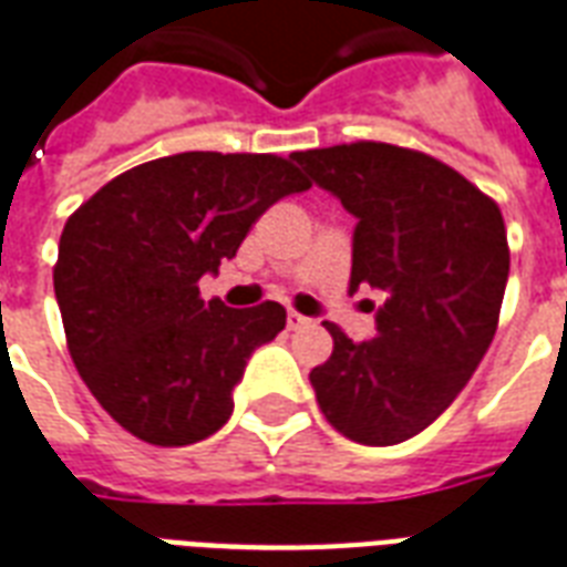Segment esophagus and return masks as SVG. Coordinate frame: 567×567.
<instances>
[{
	"label": "esophagus",
	"instance_id": "esophagus-1",
	"mask_svg": "<svg viewBox=\"0 0 567 567\" xmlns=\"http://www.w3.org/2000/svg\"><path fill=\"white\" fill-rule=\"evenodd\" d=\"M312 324V318L300 316V312H288V330H300V327Z\"/></svg>",
	"mask_w": 567,
	"mask_h": 567
}]
</instances>
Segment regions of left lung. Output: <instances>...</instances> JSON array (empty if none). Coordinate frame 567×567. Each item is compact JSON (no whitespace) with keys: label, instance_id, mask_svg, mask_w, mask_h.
Wrapping results in <instances>:
<instances>
[{"label":"left lung","instance_id":"1","mask_svg":"<svg viewBox=\"0 0 567 567\" xmlns=\"http://www.w3.org/2000/svg\"><path fill=\"white\" fill-rule=\"evenodd\" d=\"M291 158L358 219L351 288L384 291L367 342L324 321L333 354L309 372L318 405L351 442L400 444L460 396L496 337L505 219L463 174L414 150L360 141Z\"/></svg>","mask_w":567,"mask_h":567}]
</instances>
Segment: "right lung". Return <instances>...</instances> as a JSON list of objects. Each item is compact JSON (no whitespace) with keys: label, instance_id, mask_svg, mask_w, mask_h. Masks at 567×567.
I'll return each instance as SVG.
<instances>
[{"label":"right lung","instance_id":"obj_1","mask_svg":"<svg viewBox=\"0 0 567 567\" xmlns=\"http://www.w3.org/2000/svg\"><path fill=\"white\" fill-rule=\"evenodd\" d=\"M309 186L279 155L177 153L120 174L65 221L53 291L71 360L123 430L183 447L228 423L230 393L285 309L200 300L198 279Z\"/></svg>","mask_w":567,"mask_h":567}]
</instances>
